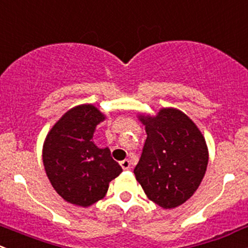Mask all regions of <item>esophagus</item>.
<instances>
[{
    "label": "esophagus",
    "mask_w": 248,
    "mask_h": 248,
    "mask_svg": "<svg viewBox=\"0 0 248 248\" xmlns=\"http://www.w3.org/2000/svg\"><path fill=\"white\" fill-rule=\"evenodd\" d=\"M121 166H122V168H123V170H130V167H131L129 160H123V161L121 162Z\"/></svg>",
    "instance_id": "esophagus-1"
}]
</instances>
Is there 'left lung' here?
Listing matches in <instances>:
<instances>
[{"instance_id": "8db88e82", "label": "left lung", "mask_w": 248, "mask_h": 248, "mask_svg": "<svg viewBox=\"0 0 248 248\" xmlns=\"http://www.w3.org/2000/svg\"><path fill=\"white\" fill-rule=\"evenodd\" d=\"M147 140L134 173L150 201L165 209L185 203L200 186L208 148L203 135L185 113L162 108L156 117L140 116Z\"/></svg>"}]
</instances>
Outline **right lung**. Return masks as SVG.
Wrapping results in <instances>:
<instances>
[{
	"mask_svg": "<svg viewBox=\"0 0 248 248\" xmlns=\"http://www.w3.org/2000/svg\"><path fill=\"white\" fill-rule=\"evenodd\" d=\"M105 119L93 105L69 109L50 130L43 162L51 185L69 203L89 206L105 197L108 183L123 170L108 148L94 144L95 127Z\"/></svg>",
	"mask_w": 248,
	"mask_h": 248,
	"instance_id": "right-lung-1",
	"label": "right lung"
}]
</instances>
